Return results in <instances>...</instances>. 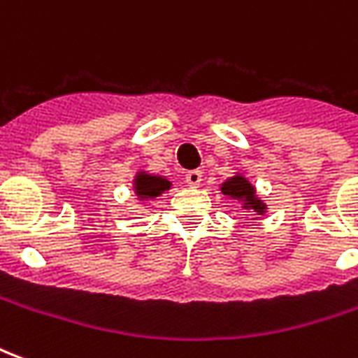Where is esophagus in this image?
I'll return each instance as SVG.
<instances>
[{"mask_svg": "<svg viewBox=\"0 0 358 358\" xmlns=\"http://www.w3.org/2000/svg\"><path fill=\"white\" fill-rule=\"evenodd\" d=\"M201 171H189L186 174V182H187V186H192V187H199L201 186Z\"/></svg>", "mask_w": 358, "mask_h": 358, "instance_id": "34e87169", "label": "esophagus"}]
</instances>
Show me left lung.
I'll return each instance as SVG.
<instances>
[{
	"label": "left lung",
	"instance_id": "obj_1",
	"mask_svg": "<svg viewBox=\"0 0 358 358\" xmlns=\"http://www.w3.org/2000/svg\"><path fill=\"white\" fill-rule=\"evenodd\" d=\"M220 192L230 197L234 201L241 203V209H245L251 215V220H257L266 215V203L257 195L255 186L249 182V178H245L241 172H236L234 176L226 178L222 184H220Z\"/></svg>",
	"mask_w": 358,
	"mask_h": 358
}]
</instances>
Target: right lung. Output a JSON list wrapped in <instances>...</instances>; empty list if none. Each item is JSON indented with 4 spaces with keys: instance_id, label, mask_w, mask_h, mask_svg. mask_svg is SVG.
<instances>
[{
    "instance_id": "right-lung-1",
    "label": "right lung",
    "mask_w": 358,
    "mask_h": 358,
    "mask_svg": "<svg viewBox=\"0 0 358 358\" xmlns=\"http://www.w3.org/2000/svg\"><path fill=\"white\" fill-rule=\"evenodd\" d=\"M172 187V182L161 174H151L148 171H138L134 176L132 189L140 203L153 201L155 197L163 195Z\"/></svg>"
}]
</instances>
